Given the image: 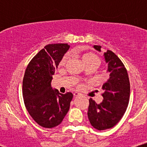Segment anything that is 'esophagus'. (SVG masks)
Here are the masks:
<instances>
[{"instance_id":"1","label":"esophagus","mask_w":147,"mask_h":147,"mask_svg":"<svg viewBox=\"0 0 147 147\" xmlns=\"http://www.w3.org/2000/svg\"><path fill=\"white\" fill-rule=\"evenodd\" d=\"M80 95H81L80 93H79V92H77L74 93V96H75V97H78V96H79Z\"/></svg>"}]
</instances>
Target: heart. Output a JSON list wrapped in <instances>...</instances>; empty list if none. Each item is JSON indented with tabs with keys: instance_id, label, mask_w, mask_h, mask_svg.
Listing matches in <instances>:
<instances>
[{
	"instance_id": "obj_1",
	"label": "heart",
	"mask_w": 147,
	"mask_h": 147,
	"mask_svg": "<svg viewBox=\"0 0 147 147\" xmlns=\"http://www.w3.org/2000/svg\"><path fill=\"white\" fill-rule=\"evenodd\" d=\"M78 54L80 55L82 61L86 66L87 65H96L99 63V58L97 55L93 52H78ZM68 55H65L61 58L59 61L60 65H63L67 63L68 60Z\"/></svg>"
}]
</instances>
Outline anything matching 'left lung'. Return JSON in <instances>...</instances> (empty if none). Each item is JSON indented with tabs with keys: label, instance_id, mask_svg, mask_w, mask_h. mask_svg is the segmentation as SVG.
Segmentation results:
<instances>
[{
	"label": "left lung",
	"instance_id": "obj_1",
	"mask_svg": "<svg viewBox=\"0 0 147 147\" xmlns=\"http://www.w3.org/2000/svg\"><path fill=\"white\" fill-rule=\"evenodd\" d=\"M100 45H94L101 51ZM110 78L103 85L104 99L97 104L89 99L88 117L91 125L99 131L113 127L125 113L130 98V82L127 70L122 61L111 50L104 54Z\"/></svg>",
	"mask_w": 147,
	"mask_h": 147
}]
</instances>
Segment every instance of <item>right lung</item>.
<instances>
[{
  "instance_id": "add662e5",
  "label": "right lung",
  "mask_w": 147,
  "mask_h": 147,
  "mask_svg": "<svg viewBox=\"0 0 147 147\" xmlns=\"http://www.w3.org/2000/svg\"><path fill=\"white\" fill-rule=\"evenodd\" d=\"M69 48L67 43L45 45L25 70L22 90L25 106L34 120L43 127L58 126L70 109L72 92L60 93L51 86L52 75Z\"/></svg>"
}]
</instances>
